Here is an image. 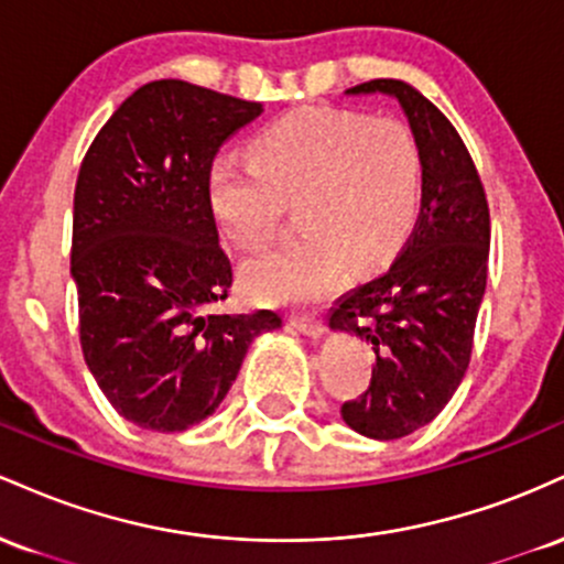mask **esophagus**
Segmentation results:
<instances>
[{"label": "esophagus", "mask_w": 564, "mask_h": 564, "mask_svg": "<svg viewBox=\"0 0 564 564\" xmlns=\"http://www.w3.org/2000/svg\"><path fill=\"white\" fill-rule=\"evenodd\" d=\"M291 326H294L296 332H302L304 336H313V339H318V336L326 332L323 321L315 318V315H291Z\"/></svg>", "instance_id": "34e87169"}]
</instances>
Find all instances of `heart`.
Wrapping results in <instances>:
<instances>
[{
  "instance_id": "heart-1",
  "label": "heart",
  "mask_w": 564,
  "mask_h": 564,
  "mask_svg": "<svg viewBox=\"0 0 564 564\" xmlns=\"http://www.w3.org/2000/svg\"><path fill=\"white\" fill-rule=\"evenodd\" d=\"M206 198L219 236L254 251L296 200L302 232L243 264V286L270 304H315L347 264L377 270L403 249L424 200V156L413 129L390 116L300 108L264 127L251 161L217 159Z\"/></svg>"
}]
</instances>
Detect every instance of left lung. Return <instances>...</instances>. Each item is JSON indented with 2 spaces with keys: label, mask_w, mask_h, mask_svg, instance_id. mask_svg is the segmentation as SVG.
Masks as SVG:
<instances>
[{
  "label": "left lung",
  "mask_w": 564,
  "mask_h": 564,
  "mask_svg": "<svg viewBox=\"0 0 564 564\" xmlns=\"http://www.w3.org/2000/svg\"><path fill=\"white\" fill-rule=\"evenodd\" d=\"M390 95L424 156L416 228L387 273L341 296L328 326L373 349L371 384L341 405L360 435L398 440L448 405L471 358L488 281L490 212L480 174L456 127L411 84L373 79L347 95Z\"/></svg>",
  "instance_id": "left-lung-1"
}]
</instances>
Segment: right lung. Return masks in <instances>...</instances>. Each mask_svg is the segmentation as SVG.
<instances>
[{
	"label": "right lung",
	"mask_w": 564,
	"mask_h": 564,
	"mask_svg": "<svg viewBox=\"0 0 564 564\" xmlns=\"http://www.w3.org/2000/svg\"><path fill=\"white\" fill-rule=\"evenodd\" d=\"M262 102L180 79L116 108L82 161L70 275L89 371L127 422L183 432L217 411L254 336L281 315H217L232 264L206 198L219 145Z\"/></svg>",
	"instance_id": "right-lung-1"
}]
</instances>
